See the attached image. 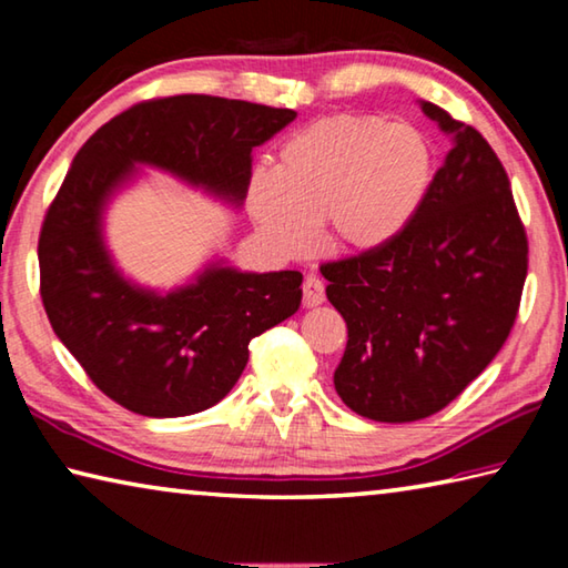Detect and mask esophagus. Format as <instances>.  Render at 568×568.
<instances>
[{
  "label": "esophagus",
  "instance_id": "esophagus-1",
  "mask_svg": "<svg viewBox=\"0 0 568 568\" xmlns=\"http://www.w3.org/2000/svg\"><path fill=\"white\" fill-rule=\"evenodd\" d=\"M323 301H325L323 281H321V277H315V275H307L303 281V305L315 307V305H321Z\"/></svg>",
  "mask_w": 568,
  "mask_h": 568
}]
</instances>
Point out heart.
Here are the masks:
<instances>
[{"mask_svg": "<svg viewBox=\"0 0 568 568\" xmlns=\"http://www.w3.org/2000/svg\"><path fill=\"white\" fill-rule=\"evenodd\" d=\"M430 182V148L408 122L328 114L283 142L275 170L250 178L247 207L285 255H303L323 220L338 250H373L396 237Z\"/></svg>", "mask_w": 568, "mask_h": 568, "instance_id": "obj_1", "label": "heart"}]
</instances>
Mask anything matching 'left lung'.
Segmentation results:
<instances>
[{
  "instance_id": "obj_1",
  "label": "left lung",
  "mask_w": 568,
  "mask_h": 568,
  "mask_svg": "<svg viewBox=\"0 0 568 568\" xmlns=\"http://www.w3.org/2000/svg\"><path fill=\"white\" fill-rule=\"evenodd\" d=\"M420 110L450 152L418 210L386 245L321 265L348 325L335 390L381 423L434 416L486 371L514 328L528 271L526 227L494 148L438 104Z\"/></svg>"
}]
</instances>
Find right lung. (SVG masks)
I'll return each mask as SVG.
<instances>
[{
	"mask_svg": "<svg viewBox=\"0 0 568 568\" xmlns=\"http://www.w3.org/2000/svg\"><path fill=\"white\" fill-rule=\"evenodd\" d=\"M293 120L285 108L175 94L132 104L74 155L40 230V295L57 338L122 408L178 418L223 400L250 341L297 311L303 275L210 267L178 293H145L104 253V200L148 162L240 203L250 152Z\"/></svg>",
	"mask_w": 568,
	"mask_h": 568,
	"instance_id": "obj_1",
	"label": "right lung"
}]
</instances>
